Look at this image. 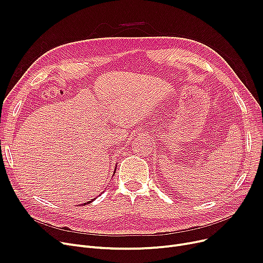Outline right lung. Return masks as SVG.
I'll use <instances>...</instances> for the list:
<instances>
[{"label":"right lung","mask_w":263,"mask_h":263,"mask_svg":"<svg viewBox=\"0 0 263 263\" xmlns=\"http://www.w3.org/2000/svg\"><path fill=\"white\" fill-rule=\"evenodd\" d=\"M116 167H117V166H116ZM115 171H116V170H115ZM93 199H95V198H93ZM93 199H91V200H89V201H87V202H85V203H84V204H87V203H90V202H91V201H93Z\"/></svg>","instance_id":"add662e5"}]
</instances>
